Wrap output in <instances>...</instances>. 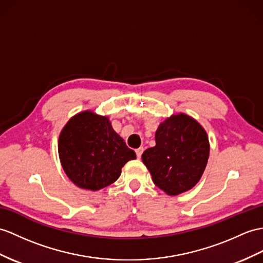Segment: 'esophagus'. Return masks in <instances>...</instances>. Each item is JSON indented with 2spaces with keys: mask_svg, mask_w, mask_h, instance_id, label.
<instances>
[{
  "mask_svg": "<svg viewBox=\"0 0 263 263\" xmlns=\"http://www.w3.org/2000/svg\"><path fill=\"white\" fill-rule=\"evenodd\" d=\"M135 152H136L137 158H140V157H142V154H143V152H144V148H143V147H139V148H137Z\"/></svg>",
  "mask_w": 263,
  "mask_h": 263,
  "instance_id": "obj_1",
  "label": "esophagus"
}]
</instances>
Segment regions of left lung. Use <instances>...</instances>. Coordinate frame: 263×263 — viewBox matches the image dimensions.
<instances>
[{
  "mask_svg": "<svg viewBox=\"0 0 263 263\" xmlns=\"http://www.w3.org/2000/svg\"><path fill=\"white\" fill-rule=\"evenodd\" d=\"M155 142L142 155L154 184L171 196L193 189L210 155L205 129L194 118L180 112L159 124Z\"/></svg>",
  "mask_w": 263,
  "mask_h": 263,
  "instance_id": "8db88e82",
  "label": "left lung"
}]
</instances>
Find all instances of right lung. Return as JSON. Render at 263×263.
<instances>
[{
	"instance_id": "add662e5",
	"label": "right lung",
	"mask_w": 263,
	"mask_h": 263,
	"mask_svg": "<svg viewBox=\"0 0 263 263\" xmlns=\"http://www.w3.org/2000/svg\"><path fill=\"white\" fill-rule=\"evenodd\" d=\"M58 152L63 171L77 186L99 191L120 176L136 154L114 130L110 120L91 110L74 115L62 128Z\"/></svg>"
}]
</instances>
